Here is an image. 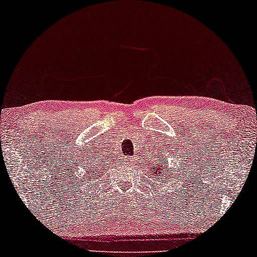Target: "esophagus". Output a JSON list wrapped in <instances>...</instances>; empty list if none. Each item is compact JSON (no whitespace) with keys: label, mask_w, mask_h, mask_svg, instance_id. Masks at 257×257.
Returning <instances> with one entry per match:
<instances>
[{"label":"esophagus","mask_w":257,"mask_h":257,"mask_svg":"<svg viewBox=\"0 0 257 257\" xmlns=\"http://www.w3.org/2000/svg\"><path fill=\"white\" fill-rule=\"evenodd\" d=\"M133 161H134V159L131 157H125L124 159H123V162H124V164H132Z\"/></svg>","instance_id":"1"}]
</instances>
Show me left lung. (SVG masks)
Segmentation results:
<instances>
[{"instance_id":"8db88e82","label":"left lung","mask_w":257,"mask_h":257,"mask_svg":"<svg viewBox=\"0 0 257 257\" xmlns=\"http://www.w3.org/2000/svg\"><path fill=\"white\" fill-rule=\"evenodd\" d=\"M155 158H157V155H155ZM153 168H154V171H153V179H154V177H158L160 178L161 174H166V166H167V161H166V166H165V159L160 157V159H158L157 162H155L154 165H152ZM149 174H151V172H149ZM164 179V178H162ZM157 180V179H155Z\"/></svg>"}]
</instances>
